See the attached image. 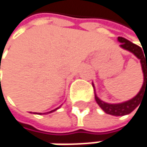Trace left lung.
<instances>
[{
	"label": "left lung",
	"mask_w": 147,
	"mask_h": 147,
	"mask_svg": "<svg viewBox=\"0 0 147 147\" xmlns=\"http://www.w3.org/2000/svg\"><path fill=\"white\" fill-rule=\"evenodd\" d=\"M117 40L120 42V47L122 48L127 51H129L140 60L141 68H142L143 75H144V82H143L142 87L140 92L131 100L124 101V102L118 103V104H110V103L104 102L96 95L95 89H94V96H95V100L97 104L100 105V107L105 113L112 115V116H124L132 112L137 106H139L141 98L144 95H147V58L146 54L144 56L145 52L143 53L144 50L142 51V48L134 44L133 42H129V40L123 37L119 36ZM145 57H146V58H144ZM93 87L94 88V83H93Z\"/></svg>",
	"instance_id": "obj_1"
}]
</instances>
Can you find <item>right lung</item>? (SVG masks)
I'll return each mask as SVG.
<instances>
[{
	"label": "right lung",
	"instance_id": "1",
	"mask_svg": "<svg viewBox=\"0 0 147 147\" xmlns=\"http://www.w3.org/2000/svg\"><path fill=\"white\" fill-rule=\"evenodd\" d=\"M0 66H1V62H0ZM0 68H1V67H0ZM59 107H60V106H59ZM59 107H58V108H56V109H54V110H53V111H48V112H47V113H43V114H48V113L53 112V111H55L56 110H58V109H59ZM35 114H42V113H36V112H35Z\"/></svg>",
	"mask_w": 147,
	"mask_h": 147
}]
</instances>
